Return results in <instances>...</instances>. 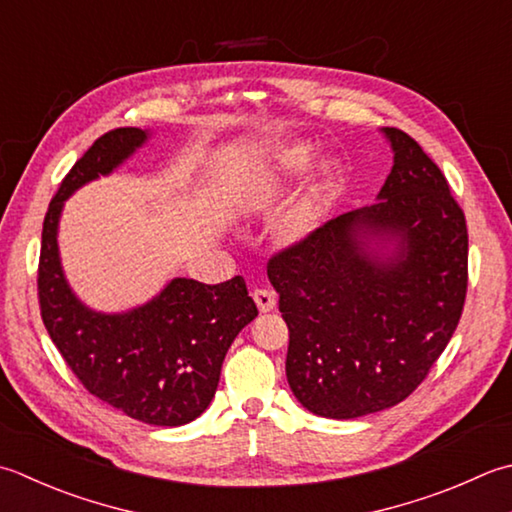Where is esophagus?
Listing matches in <instances>:
<instances>
[{"instance_id": "34e87169", "label": "esophagus", "mask_w": 512, "mask_h": 512, "mask_svg": "<svg viewBox=\"0 0 512 512\" xmlns=\"http://www.w3.org/2000/svg\"><path fill=\"white\" fill-rule=\"evenodd\" d=\"M253 299L262 313H270V310L277 306V295H275V290H270V288H255Z\"/></svg>"}]
</instances>
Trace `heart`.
Segmentation results:
<instances>
[{
  "label": "heart",
  "mask_w": 512,
  "mask_h": 512,
  "mask_svg": "<svg viewBox=\"0 0 512 512\" xmlns=\"http://www.w3.org/2000/svg\"><path fill=\"white\" fill-rule=\"evenodd\" d=\"M310 148L306 144H295L284 148L282 153H277L275 166H277V177H293L308 166ZM337 184V173L330 166L324 168V173L319 175L313 184L306 188V193L299 197V202L288 210L279 222V235H282L284 242L297 244L306 239L313 230L322 222V217L328 208L330 195H333Z\"/></svg>",
  "instance_id": "b5f03b06"
}]
</instances>
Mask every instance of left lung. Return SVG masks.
Segmentation results:
<instances>
[{"label": "left lung", "instance_id": "obj_1", "mask_svg": "<svg viewBox=\"0 0 512 512\" xmlns=\"http://www.w3.org/2000/svg\"><path fill=\"white\" fill-rule=\"evenodd\" d=\"M384 135L395 162L377 202L268 259L290 333L288 384L319 417L355 419L404 402L464 310V210L413 137Z\"/></svg>", "mask_w": 512, "mask_h": 512}]
</instances>
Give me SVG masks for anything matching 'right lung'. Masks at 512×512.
<instances>
[{"instance_id":"obj_1","label":"right lung","mask_w":512,"mask_h":512,"mask_svg":"<svg viewBox=\"0 0 512 512\" xmlns=\"http://www.w3.org/2000/svg\"><path fill=\"white\" fill-rule=\"evenodd\" d=\"M146 139L142 128L108 130L70 168L44 217L37 295L50 339L90 395L144 424L182 426L208 408L230 344L257 317L244 277L215 286L177 277L148 304L106 315L75 297L57 250L66 199Z\"/></svg>"}]
</instances>
